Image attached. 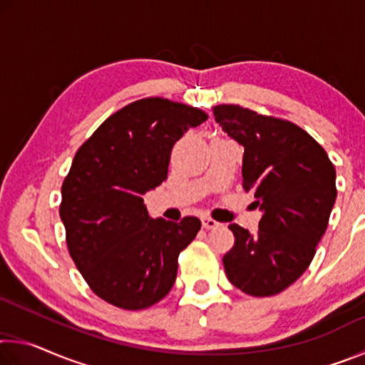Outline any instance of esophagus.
I'll list each match as a JSON object with an SVG mask.
<instances>
[{
  "label": "esophagus",
  "mask_w": 365,
  "mask_h": 365,
  "mask_svg": "<svg viewBox=\"0 0 365 365\" xmlns=\"http://www.w3.org/2000/svg\"><path fill=\"white\" fill-rule=\"evenodd\" d=\"M201 224H202V227H205V228H215V227L219 225V222H215L214 219L207 217V215H202Z\"/></svg>",
  "instance_id": "esophagus-1"
}]
</instances>
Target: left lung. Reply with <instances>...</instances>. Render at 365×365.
Instances as JSON below:
<instances>
[{"label": "left lung", "instance_id": "8db88e82", "mask_svg": "<svg viewBox=\"0 0 365 365\" xmlns=\"http://www.w3.org/2000/svg\"><path fill=\"white\" fill-rule=\"evenodd\" d=\"M214 119L245 148L243 188L262 212L256 233L237 224L224 256L227 279L251 296H274L304 274L329 225L336 172L311 135L294 123L242 106H215Z\"/></svg>", "mask_w": 365, "mask_h": 365}]
</instances>
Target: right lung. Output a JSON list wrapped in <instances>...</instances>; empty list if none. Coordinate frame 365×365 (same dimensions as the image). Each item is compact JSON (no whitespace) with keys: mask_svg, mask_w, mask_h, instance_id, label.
I'll return each instance as SVG.
<instances>
[{"mask_svg":"<svg viewBox=\"0 0 365 365\" xmlns=\"http://www.w3.org/2000/svg\"><path fill=\"white\" fill-rule=\"evenodd\" d=\"M205 120L196 108L146 98L108 117L80 146L59 214L73 262L101 299L138 311L174 287L178 255L201 222L153 219L143 195L168 178L175 141Z\"/></svg>","mask_w":365,"mask_h":365,"instance_id":"right-lung-1","label":"right lung"}]
</instances>
